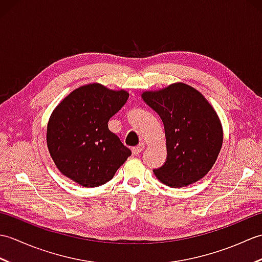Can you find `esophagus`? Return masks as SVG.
Instances as JSON below:
<instances>
[{
  "mask_svg": "<svg viewBox=\"0 0 262 262\" xmlns=\"http://www.w3.org/2000/svg\"><path fill=\"white\" fill-rule=\"evenodd\" d=\"M144 147H145V145H144V143H141L140 145L133 147V148H132L133 154H134V155H138V154H140V153L143 151Z\"/></svg>",
  "mask_w": 262,
  "mask_h": 262,
  "instance_id": "34e87169",
  "label": "esophagus"
}]
</instances>
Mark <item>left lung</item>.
<instances>
[{
    "mask_svg": "<svg viewBox=\"0 0 262 262\" xmlns=\"http://www.w3.org/2000/svg\"><path fill=\"white\" fill-rule=\"evenodd\" d=\"M142 98L163 121L166 138L165 163L153 170L171 188L197 182L213 168L223 144V127L207 99L196 89L178 82Z\"/></svg>",
    "mask_w": 262,
    "mask_h": 262,
    "instance_id": "1",
    "label": "left lung"
}]
</instances>
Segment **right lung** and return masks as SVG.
<instances>
[{"mask_svg":"<svg viewBox=\"0 0 262 262\" xmlns=\"http://www.w3.org/2000/svg\"><path fill=\"white\" fill-rule=\"evenodd\" d=\"M129 93L90 83L72 91L58 103L47 125L49 154L60 173L92 188L114 178L132 151L109 130L108 121Z\"/></svg>","mask_w":262,"mask_h":262,"instance_id":"add662e5","label":"right lung"}]
</instances>
